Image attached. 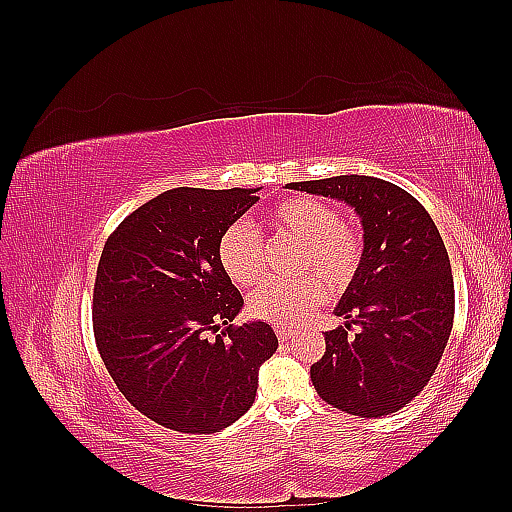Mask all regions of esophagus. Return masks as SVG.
<instances>
[{
  "label": "esophagus",
  "mask_w": 512,
  "mask_h": 512,
  "mask_svg": "<svg viewBox=\"0 0 512 512\" xmlns=\"http://www.w3.org/2000/svg\"><path fill=\"white\" fill-rule=\"evenodd\" d=\"M275 335H277V339H280V342H288V339L292 337V329H288V327H277V329H275Z\"/></svg>",
  "instance_id": "obj_1"
}]
</instances>
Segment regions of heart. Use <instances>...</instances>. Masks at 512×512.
<instances>
[{
  "instance_id": "b5f03b06",
  "label": "heart",
  "mask_w": 512,
  "mask_h": 512,
  "mask_svg": "<svg viewBox=\"0 0 512 512\" xmlns=\"http://www.w3.org/2000/svg\"><path fill=\"white\" fill-rule=\"evenodd\" d=\"M267 226L275 235L303 243L299 273L318 274L333 290H344L361 269L363 239L359 230L320 198L282 200L267 213ZM218 260L237 286H252L265 271V243L250 224L235 222L222 232ZM317 278L307 275L297 282H265L250 294L247 309L254 318L294 327L329 297L323 279Z\"/></svg>"
}]
</instances>
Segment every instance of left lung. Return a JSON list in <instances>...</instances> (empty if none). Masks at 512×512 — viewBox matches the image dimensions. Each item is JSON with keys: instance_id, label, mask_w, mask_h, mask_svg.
<instances>
[{"instance_id": "8db88e82", "label": "left lung", "mask_w": 512, "mask_h": 512, "mask_svg": "<svg viewBox=\"0 0 512 512\" xmlns=\"http://www.w3.org/2000/svg\"><path fill=\"white\" fill-rule=\"evenodd\" d=\"M288 188L344 200L363 224V262L312 365L314 389L333 408L378 418L408 406L431 380L455 318V286L431 215L399 185L367 175L290 183ZM360 331L351 333V324Z\"/></svg>"}]
</instances>
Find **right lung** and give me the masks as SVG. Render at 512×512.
<instances>
[{"label":"right lung","instance_id":"obj_1","mask_svg":"<svg viewBox=\"0 0 512 512\" xmlns=\"http://www.w3.org/2000/svg\"><path fill=\"white\" fill-rule=\"evenodd\" d=\"M256 192L168 190L104 243L96 346L121 395L166 429L198 436L235 423L277 350L267 322L232 324L243 297L218 260L222 232L256 205Z\"/></svg>","mask_w":512,"mask_h":512}]
</instances>
